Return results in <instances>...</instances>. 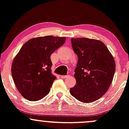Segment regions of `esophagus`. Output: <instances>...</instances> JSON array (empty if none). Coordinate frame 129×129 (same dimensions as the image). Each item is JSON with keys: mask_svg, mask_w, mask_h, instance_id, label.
<instances>
[{"mask_svg": "<svg viewBox=\"0 0 129 129\" xmlns=\"http://www.w3.org/2000/svg\"><path fill=\"white\" fill-rule=\"evenodd\" d=\"M69 77V75H67V76H61V79H67V78H68Z\"/></svg>", "mask_w": 129, "mask_h": 129, "instance_id": "34e87169", "label": "esophagus"}]
</instances>
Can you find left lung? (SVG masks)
Here are the masks:
<instances>
[{"label":"left lung","mask_w":129,"mask_h":129,"mask_svg":"<svg viewBox=\"0 0 129 129\" xmlns=\"http://www.w3.org/2000/svg\"><path fill=\"white\" fill-rule=\"evenodd\" d=\"M78 57L74 77L76 84L71 94L83 103L94 102L103 96L110 86L116 66L112 55L99 40L86 38H71Z\"/></svg>","instance_id":"obj_1"}]
</instances>
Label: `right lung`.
<instances>
[{"mask_svg": "<svg viewBox=\"0 0 129 129\" xmlns=\"http://www.w3.org/2000/svg\"><path fill=\"white\" fill-rule=\"evenodd\" d=\"M66 37L31 39L22 46L13 61L11 74L22 96L37 101L49 94L56 77L51 73L50 55L64 44Z\"/></svg>", "mask_w": 129, "mask_h": 129, "instance_id": "right-lung-1", "label": "right lung"}]
</instances>
